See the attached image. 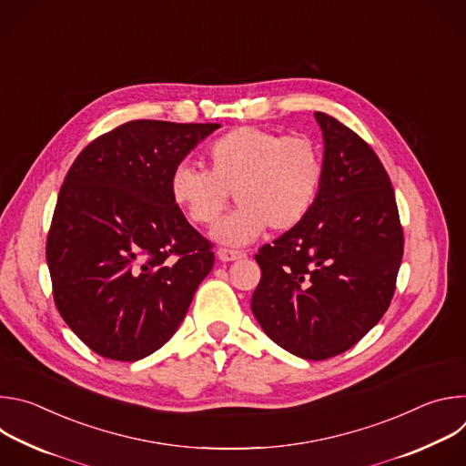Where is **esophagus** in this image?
Masks as SVG:
<instances>
[{
	"label": "esophagus",
	"instance_id": "obj_1",
	"mask_svg": "<svg viewBox=\"0 0 466 466\" xmlns=\"http://www.w3.org/2000/svg\"><path fill=\"white\" fill-rule=\"evenodd\" d=\"M218 256L221 261H236L239 258H245V252L243 250H234V248H219L218 250Z\"/></svg>",
	"mask_w": 466,
	"mask_h": 466
}]
</instances>
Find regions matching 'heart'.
<instances>
[{
	"label": "heart",
	"instance_id": "b5f03b06",
	"mask_svg": "<svg viewBox=\"0 0 466 466\" xmlns=\"http://www.w3.org/2000/svg\"><path fill=\"white\" fill-rule=\"evenodd\" d=\"M205 167H175L171 201L191 225L210 227L234 193L239 207L216 227L214 238L236 247L254 241L268 227L286 232L302 223L324 178L322 153L311 138L250 125L214 140Z\"/></svg>",
	"mask_w": 466,
	"mask_h": 466
}]
</instances>
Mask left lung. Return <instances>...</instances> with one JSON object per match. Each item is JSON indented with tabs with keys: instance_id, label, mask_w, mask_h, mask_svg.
Segmentation results:
<instances>
[{
	"instance_id": "1",
	"label": "left lung",
	"mask_w": 466,
	"mask_h": 466,
	"mask_svg": "<svg viewBox=\"0 0 466 466\" xmlns=\"http://www.w3.org/2000/svg\"><path fill=\"white\" fill-rule=\"evenodd\" d=\"M315 117L324 137L319 198L302 223L259 247L250 308L277 345L320 361L352 349L387 311L404 230L372 147L336 117Z\"/></svg>"
}]
</instances>
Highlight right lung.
Returning <instances> with one entry per match:
<instances>
[{
  "mask_svg": "<svg viewBox=\"0 0 466 466\" xmlns=\"http://www.w3.org/2000/svg\"><path fill=\"white\" fill-rule=\"evenodd\" d=\"M218 123L137 119L90 142L58 191L46 241L53 299L96 354L137 361L175 334L214 245L175 207L169 178Z\"/></svg>",
  "mask_w": 466,
  "mask_h": 466,
  "instance_id": "add662e5",
  "label": "right lung"
}]
</instances>
